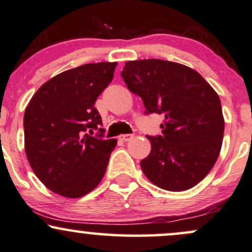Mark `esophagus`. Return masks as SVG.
Listing matches in <instances>:
<instances>
[{"label":"esophagus","mask_w":252,"mask_h":252,"mask_svg":"<svg viewBox=\"0 0 252 252\" xmlns=\"http://www.w3.org/2000/svg\"><path fill=\"white\" fill-rule=\"evenodd\" d=\"M132 138H133V134H123L119 137L120 140H123V141H129Z\"/></svg>","instance_id":"obj_1"}]
</instances>
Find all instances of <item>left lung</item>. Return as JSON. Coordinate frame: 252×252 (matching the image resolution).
<instances>
[{"instance_id":"8db88e82","label":"left lung","mask_w":252,"mask_h":252,"mask_svg":"<svg viewBox=\"0 0 252 252\" xmlns=\"http://www.w3.org/2000/svg\"><path fill=\"white\" fill-rule=\"evenodd\" d=\"M121 76L143 99L145 113L165 115L162 134L147 135L151 152L140 161L145 176L173 192L202 182L223 143L224 118L214 88L192 68L159 59L127 61Z\"/></svg>"}]
</instances>
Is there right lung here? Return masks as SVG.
<instances>
[{"instance_id":"1","label":"right lung","mask_w":252,"mask_h":252,"mask_svg":"<svg viewBox=\"0 0 252 252\" xmlns=\"http://www.w3.org/2000/svg\"><path fill=\"white\" fill-rule=\"evenodd\" d=\"M115 67L117 62H97L62 72L41 86L27 106V158L43 185L62 197L90 193L106 172L117 139L102 138L94 103Z\"/></svg>"}]
</instances>
